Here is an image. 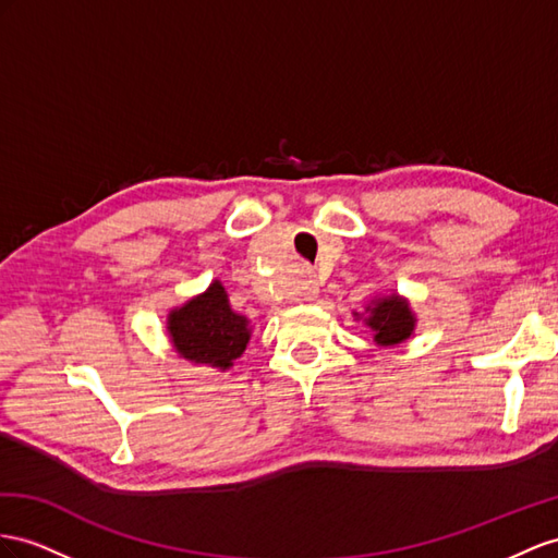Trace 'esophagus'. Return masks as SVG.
<instances>
[{
  "instance_id": "esophagus-1",
  "label": "esophagus",
  "mask_w": 558,
  "mask_h": 558,
  "mask_svg": "<svg viewBox=\"0 0 558 558\" xmlns=\"http://www.w3.org/2000/svg\"><path fill=\"white\" fill-rule=\"evenodd\" d=\"M316 296H318L316 282H308V284H306V299H316Z\"/></svg>"
}]
</instances>
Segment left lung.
Listing matches in <instances>:
<instances>
[{
	"label": "left lung",
	"mask_w": 558,
	"mask_h": 558,
	"mask_svg": "<svg viewBox=\"0 0 558 558\" xmlns=\"http://www.w3.org/2000/svg\"><path fill=\"white\" fill-rule=\"evenodd\" d=\"M355 318H361L359 313H355ZM415 323L417 318L412 313L408 299L398 294L375 299L365 308V325L375 332V341L379 347L403 344L415 332Z\"/></svg>",
	"instance_id": "left-lung-1"
}]
</instances>
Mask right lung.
<instances>
[{"label": "right lung", "mask_w": 558, "mask_h": 558, "mask_svg": "<svg viewBox=\"0 0 558 558\" xmlns=\"http://www.w3.org/2000/svg\"><path fill=\"white\" fill-rule=\"evenodd\" d=\"M167 332L181 359L221 373L240 359L252 335L250 320L231 308L219 280L191 302L169 311Z\"/></svg>", "instance_id": "add662e5"}]
</instances>
